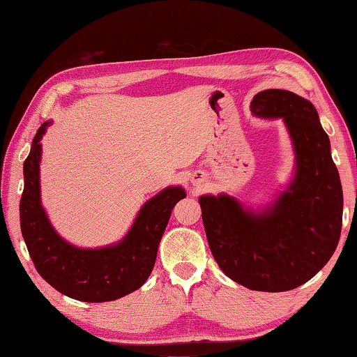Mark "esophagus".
I'll return each instance as SVG.
<instances>
[{"instance_id": "obj_1", "label": "esophagus", "mask_w": 357, "mask_h": 357, "mask_svg": "<svg viewBox=\"0 0 357 357\" xmlns=\"http://www.w3.org/2000/svg\"><path fill=\"white\" fill-rule=\"evenodd\" d=\"M202 180H203V174L202 172H195L194 177H192V183L199 186L202 183Z\"/></svg>"}]
</instances>
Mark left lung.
I'll return each instance as SVG.
<instances>
[{
  "label": "left lung",
  "instance_id": "left-lung-1",
  "mask_svg": "<svg viewBox=\"0 0 357 357\" xmlns=\"http://www.w3.org/2000/svg\"><path fill=\"white\" fill-rule=\"evenodd\" d=\"M252 113L281 117L295 149V177L261 211L231 195H202V218L213 258L229 278L250 290L286 291L312 280L333 255L344 195L330 139L310 100L264 90Z\"/></svg>",
  "mask_w": 357,
  "mask_h": 357
}]
</instances>
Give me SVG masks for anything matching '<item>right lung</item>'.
Returning a JSON list of instances; mask_svg holds the SVG:
<instances>
[{
	"label": "right lung",
	"instance_id": "obj_1",
	"mask_svg": "<svg viewBox=\"0 0 357 357\" xmlns=\"http://www.w3.org/2000/svg\"><path fill=\"white\" fill-rule=\"evenodd\" d=\"M52 122L36 131L30 154L24 162V191L20 202L21 234L38 273L62 295L84 303H105L137 290L151 275L158 243L171 212L186 192L168 186L149 199L117 244L82 249L54 231L41 204L39 162L41 139Z\"/></svg>",
	"mask_w": 357,
	"mask_h": 357
}]
</instances>
